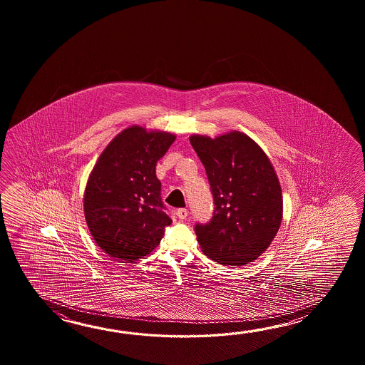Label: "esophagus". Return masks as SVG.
I'll use <instances>...</instances> for the list:
<instances>
[{"instance_id":"1","label":"esophagus","mask_w":365,"mask_h":365,"mask_svg":"<svg viewBox=\"0 0 365 365\" xmlns=\"http://www.w3.org/2000/svg\"><path fill=\"white\" fill-rule=\"evenodd\" d=\"M187 214H189L187 209H179L176 211V215H178L179 219H185L187 217Z\"/></svg>"}]
</instances>
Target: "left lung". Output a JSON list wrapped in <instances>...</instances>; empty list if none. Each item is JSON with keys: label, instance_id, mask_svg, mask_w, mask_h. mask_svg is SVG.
<instances>
[{"label": "left lung", "instance_id": "left-lung-1", "mask_svg": "<svg viewBox=\"0 0 365 365\" xmlns=\"http://www.w3.org/2000/svg\"><path fill=\"white\" fill-rule=\"evenodd\" d=\"M190 145L206 170L215 206L207 223L194 227L203 253L230 266L253 262L275 237L283 212L269 158L239 132L215 140L192 135Z\"/></svg>", "mask_w": 365, "mask_h": 365}]
</instances>
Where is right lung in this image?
I'll return each instance as SVG.
<instances>
[{
    "label": "right lung",
    "mask_w": 365,
    "mask_h": 365,
    "mask_svg": "<svg viewBox=\"0 0 365 365\" xmlns=\"http://www.w3.org/2000/svg\"><path fill=\"white\" fill-rule=\"evenodd\" d=\"M175 140L170 133L132 126L99 156L86 185L85 217L93 240L108 256L142 258L171 225L155 167Z\"/></svg>",
    "instance_id": "add662e5"
}]
</instances>
